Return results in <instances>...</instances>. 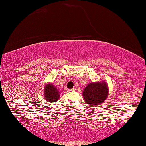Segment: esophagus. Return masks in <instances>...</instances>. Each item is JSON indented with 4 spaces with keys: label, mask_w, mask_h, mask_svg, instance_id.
Wrapping results in <instances>:
<instances>
[{
    "label": "esophagus",
    "mask_w": 146,
    "mask_h": 146,
    "mask_svg": "<svg viewBox=\"0 0 146 146\" xmlns=\"http://www.w3.org/2000/svg\"><path fill=\"white\" fill-rule=\"evenodd\" d=\"M75 90H76V89H75L74 88H72V89H69L68 91H69V92H72V91H74Z\"/></svg>",
    "instance_id": "34e87169"
}]
</instances>
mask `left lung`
Wrapping results in <instances>:
<instances>
[{"label":"left lung","mask_w":146,"mask_h":146,"mask_svg":"<svg viewBox=\"0 0 146 146\" xmlns=\"http://www.w3.org/2000/svg\"><path fill=\"white\" fill-rule=\"evenodd\" d=\"M109 89L106 81L92 82L87 85L83 92V98L89 106L100 105L108 96Z\"/></svg>","instance_id":"8db88e82"}]
</instances>
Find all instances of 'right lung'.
I'll use <instances>...</instances> for the list:
<instances>
[{
  "mask_svg": "<svg viewBox=\"0 0 146 146\" xmlns=\"http://www.w3.org/2000/svg\"><path fill=\"white\" fill-rule=\"evenodd\" d=\"M43 90V96L46 100L50 102H56L59 100L60 93L58 89L54 86L53 84L51 83L46 84Z\"/></svg>",
  "mask_w": 146,
  "mask_h": 146,
  "instance_id": "add662e5",
  "label": "right lung"
}]
</instances>
